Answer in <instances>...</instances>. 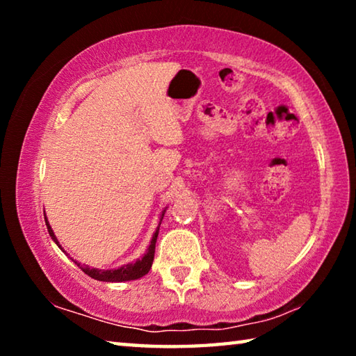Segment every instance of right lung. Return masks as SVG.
Wrapping results in <instances>:
<instances>
[{"mask_svg": "<svg viewBox=\"0 0 356 356\" xmlns=\"http://www.w3.org/2000/svg\"><path fill=\"white\" fill-rule=\"evenodd\" d=\"M163 215H165V213H161V218H160V220H163ZM45 222H47V229H48V234H50V237H51L53 240H55L56 245L59 246V248H61V245H59L58 238L55 237V234H53L51 227H50V225H48L47 218H45ZM160 225H161V221H160ZM159 229H160V226L156 227V231H155L154 237H152V242H150L146 254H144L141 259H138V261L134 262V264H127V265H124V267H120V268H118V270L89 268V267H86V265H83V267H81V265L78 264V262H75V264H76L78 267H80V268L83 270V272L86 273L88 276H91V278L97 280V281L122 282V281H130V280L141 278V276L149 273L150 267H152L154 254H155V242H156V237H159ZM61 250H63V248H61Z\"/></svg>", "mask_w": 356, "mask_h": 356, "instance_id": "add662e5", "label": "right lung"}]
</instances>
